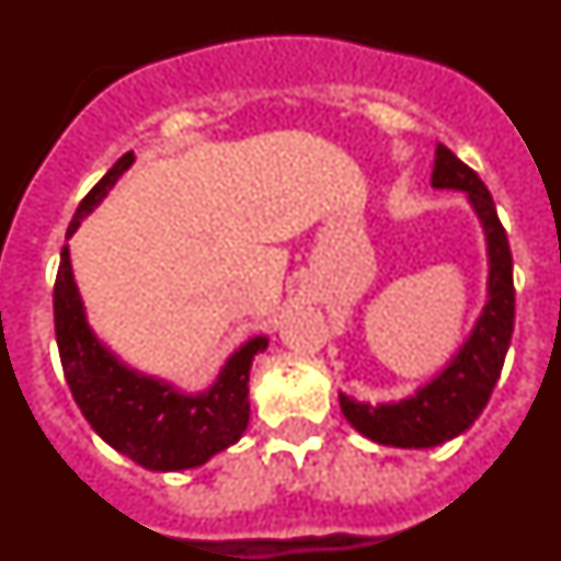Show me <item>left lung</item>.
Masks as SVG:
<instances>
[{"label":"left lung","mask_w":561,"mask_h":561,"mask_svg":"<svg viewBox=\"0 0 561 561\" xmlns=\"http://www.w3.org/2000/svg\"><path fill=\"white\" fill-rule=\"evenodd\" d=\"M433 187L463 191L478 213L489 247V300L480 311L472 334L449 359V365L415 390L390 404H368L340 393L342 415L365 438L401 449L438 447L472 427L489 404L503 370L505 351L514 331V264L508 238L494 210L492 193L478 173L455 157L447 146L435 148Z\"/></svg>","instance_id":"obj_1"}]
</instances>
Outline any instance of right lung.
Wrapping results in <instances>:
<instances>
[{"label":"right lung","mask_w":561,"mask_h":561,"mask_svg":"<svg viewBox=\"0 0 561 561\" xmlns=\"http://www.w3.org/2000/svg\"><path fill=\"white\" fill-rule=\"evenodd\" d=\"M134 162L123 153L101 182L83 196L76 219L69 221L67 238L78 230L83 216L95 210L112 185ZM56 342L61 368L72 399L83 419L92 424L108 447L153 472H180L202 466L221 449L232 447L250 421V368L255 354L270 345L266 336L247 340L225 362L219 379L205 393L187 396L153 376L126 368L89 329L83 300L78 295L69 250H61L56 289Z\"/></svg>","instance_id":"1"}]
</instances>
